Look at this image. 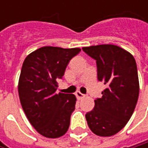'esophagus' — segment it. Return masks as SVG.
<instances>
[{
	"label": "esophagus",
	"instance_id": "1",
	"mask_svg": "<svg viewBox=\"0 0 148 148\" xmlns=\"http://www.w3.org/2000/svg\"><path fill=\"white\" fill-rule=\"evenodd\" d=\"M75 96L77 97L78 99H81L82 98L85 97V95H84L83 93H81L80 92H75Z\"/></svg>",
	"mask_w": 148,
	"mask_h": 148
}]
</instances>
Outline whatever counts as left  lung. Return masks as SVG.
<instances>
[{
  "label": "left lung",
  "mask_w": 148,
  "mask_h": 148,
  "mask_svg": "<svg viewBox=\"0 0 148 148\" xmlns=\"http://www.w3.org/2000/svg\"><path fill=\"white\" fill-rule=\"evenodd\" d=\"M96 60L98 79L106 85L102 97L94 100V108L86 114L88 127L99 136L118 133L129 122L139 97V79L134 56L113 45L83 47Z\"/></svg>",
  "instance_id": "8db88e82"
}]
</instances>
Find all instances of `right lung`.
<instances>
[{"label":"right lung","instance_id":"add662e5","mask_svg":"<svg viewBox=\"0 0 148 148\" xmlns=\"http://www.w3.org/2000/svg\"><path fill=\"white\" fill-rule=\"evenodd\" d=\"M79 51V48L45 46L29 54L23 62L18 85L20 103L30 123L45 137L58 138L69 130L76 97L57 93L56 80Z\"/></svg>","mask_w":148,"mask_h":148}]
</instances>
